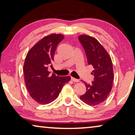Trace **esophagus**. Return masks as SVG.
I'll return each instance as SVG.
<instances>
[{"instance_id": "obj_1", "label": "esophagus", "mask_w": 135, "mask_h": 135, "mask_svg": "<svg viewBox=\"0 0 135 135\" xmlns=\"http://www.w3.org/2000/svg\"><path fill=\"white\" fill-rule=\"evenodd\" d=\"M71 80L73 81V82H79V80H78V79H76L74 78V77H71Z\"/></svg>"}]
</instances>
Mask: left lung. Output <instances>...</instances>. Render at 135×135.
<instances>
[{"label": "left lung", "instance_id": "obj_1", "mask_svg": "<svg viewBox=\"0 0 135 135\" xmlns=\"http://www.w3.org/2000/svg\"><path fill=\"white\" fill-rule=\"evenodd\" d=\"M79 39L85 51L88 64L93 68L91 74L94 75L91 84L84 82L86 91L80 99L90 106H97L106 100L112 90L114 77L112 60L95 37L80 35Z\"/></svg>", "mask_w": 135, "mask_h": 135}]
</instances>
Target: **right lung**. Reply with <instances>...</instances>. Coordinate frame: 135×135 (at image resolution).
Listing matches in <instances>:
<instances>
[{
  "instance_id": "add662e5",
  "label": "right lung",
  "mask_w": 135,
  "mask_h": 135,
  "mask_svg": "<svg viewBox=\"0 0 135 135\" xmlns=\"http://www.w3.org/2000/svg\"><path fill=\"white\" fill-rule=\"evenodd\" d=\"M64 36L51 34L45 36L29 50L23 66L25 81L31 97L38 104H47L55 100L70 76L50 74L54 55L58 44Z\"/></svg>"
}]
</instances>
